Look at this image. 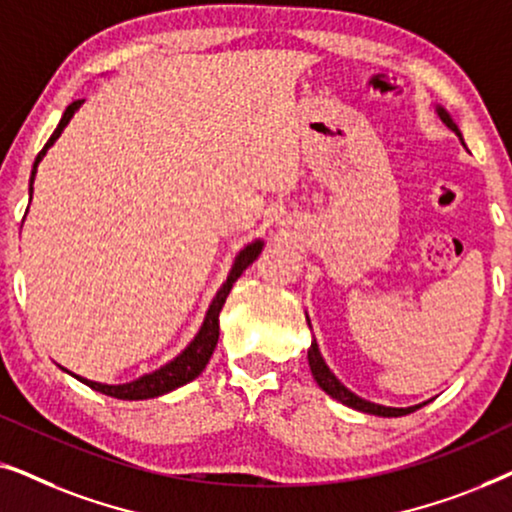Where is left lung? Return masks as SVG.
Here are the masks:
<instances>
[{"mask_svg": "<svg viewBox=\"0 0 512 512\" xmlns=\"http://www.w3.org/2000/svg\"><path fill=\"white\" fill-rule=\"evenodd\" d=\"M440 121H443L447 128H450L452 132H457V135L461 137V132L457 128V123L452 121L450 114L443 107H436ZM307 359H310V370L314 375V380H317V384L321 389L326 391L328 396H333L335 401H340L342 405H349V408L354 410H361V412H368V415H377V417H403V415H410V412H415L417 408H422V405H412V408H387V405H377V403H370L366 401V398H359L356 394H352L345 384H342L338 377H335L331 373V368L326 366L324 356H321L317 342L312 340V347L310 352H307Z\"/></svg>", "mask_w": 512, "mask_h": 512, "instance_id": "1", "label": "left lung"}]
</instances>
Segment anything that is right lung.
Listing matches in <instances>:
<instances>
[{
    "label": "right lung",
    "mask_w": 512,
    "mask_h": 512,
    "mask_svg": "<svg viewBox=\"0 0 512 512\" xmlns=\"http://www.w3.org/2000/svg\"><path fill=\"white\" fill-rule=\"evenodd\" d=\"M83 104V100H74L69 107L65 109V114H62L58 128L53 130L51 139H48L44 149L39 151L37 160H34V167H32V177H30V200H32V181H34V174H37V165L41 163V158L46 156V151L51 149L55 139L62 135V130H65V125L72 121V116L76 114V109H79ZM263 249V242L256 240L251 242L249 247H244L240 254H237L235 263H233V270H230V275L226 279V284L221 286L219 293H216V298L212 300V305H209L207 310V317H205V324L195 335L191 345H188L184 352H181L177 359L165 363L163 368L156 370V373H149L144 377H139L135 382H128V384H100V382H90L86 377H79L74 375L76 380H81L83 384H88L90 389L100 391V394H107V396H114V398H121V401H142V398H153V396H163L167 391L177 389V387H184L186 382H191L198 377L205 366L209 363V356H212L216 342H219V312L223 303H226L230 289H233V284L237 282V277L242 275L244 270L249 268L251 263L256 261L258 254H261Z\"/></svg>",
    "instance_id": "obj_1"
}]
</instances>
